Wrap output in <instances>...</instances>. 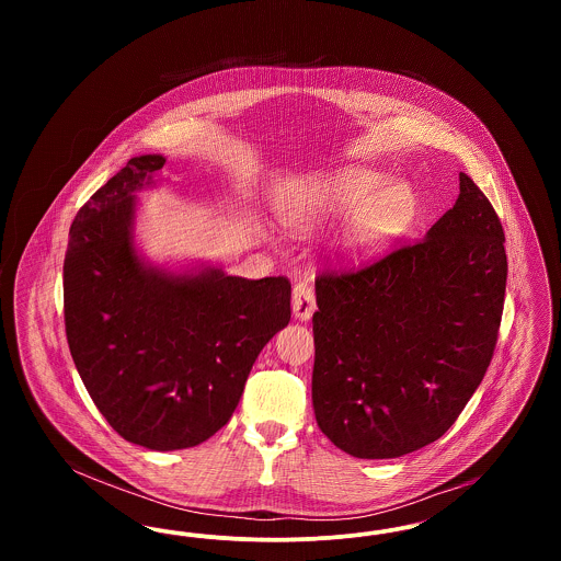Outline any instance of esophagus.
I'll return each instance as SVG.
<instances>
[{"label":"esophagus","mask_w":561,"mask_h":561,"mask_svg":"<svg viewBox=\"0 0 561 561\" xmlns=\"http://www.w3.org/2000/svg\"><path fill=\"white\" fill-rule=\"evenodd\" d=\"M316 311V293L313 286L307 282H300L294 286L293 293V313L296 320H311Z\"/></svg>","instance_id":"obj_1"}]
</instances>
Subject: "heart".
I'll return each instance as SVG.
<instances>
[{
    "instance_id": "1",
    "label": "heart",
    "mask_w": 561,
    "mask_h": 561,
    "mask_svg": "<svg viewBox=\"0 0 561 561\" xmlns=\"http://www.w3.org/2000/svg\"><path fill=\"white\" fill-rule=\"evenodd\" d=\"M416 191L389 174L362 165H341L286 183L279 218L293 231H313L351 218L343 236L348 256L366 259L398 240L416 216Z\"/></svg>"
}]
</instances>
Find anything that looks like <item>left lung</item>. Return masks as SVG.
<instances>
[{
	"label": "left lung",
	"mask_w": 561,
	"mask_h": 561,
	"mask_svg": "<svg viewBox=\"0 0 561 561\" xmlns=\"http://www.w3.org/2000/svg\"><path fill=\"white\" fill-rule=\"evenodd\" d=\"M423 240L316 279L313 410L355 458H398L439 439L490 366L505 305V231L460 172Z\"/></svg>",
	"instance_id": "left-lung-1"
}]
</instances>
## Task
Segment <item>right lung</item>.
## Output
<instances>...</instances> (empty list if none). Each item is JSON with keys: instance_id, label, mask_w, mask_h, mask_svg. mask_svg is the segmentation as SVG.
Wrapping results in <instances>:
<instances>
[{"instance_id": "1", "label": "right lung", "mask_w": 561, "mask_h": 561, "mask_svg": "<svg viewBox=\"0 0 561 561\" xmlns=\"http://www.w3.org/2000/svg\"><path fill=\"white\" fill-rule=\"evenodd\" d=\"M163 156H138L76 216L62 267L65 330L101 414L126 442L168 453L225 427L252 364L290 321L288 277L172 273L134 245V193Z\"/></svg>"}]
</instances>
